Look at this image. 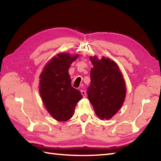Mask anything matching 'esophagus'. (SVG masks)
Masks as SVG:
<instances>
[{
    "label": "esophagus",
    "mask_w": 161,
    "mask_h": 161,
    "mask_svg": "<svg viewBox=\"0 0 161 161\" xmlns=\"http://www.w3.org/2000/svg\"><path fill=\"white\" fill-rule=\"evenodd\" d=\"M81 93L82 94L83 97H86V92L84 90H81Z\"/></svg>",
    "instance_id": "1"
}]
</instances>
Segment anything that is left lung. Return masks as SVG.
I'll list each match as a JSON object with an SVG mask.
<instances>
[{"label": "left lung", "mask_w": 161, "mask_h": 161, "mask_svg": "<svg viewBox=\"0 0 161 161\" xmlns=\"http://www.w3.org/2000/svg\"><path fill=\"white\" fill-rule=\"evenodd\" d=\"M91 84L87 89L89 102L97 116L108 120L118 112L123 105L126 94L124 76L115 62L109 58L90 57Z\"/></svg>", "instance_id": "8db88e82"}]
</instances>
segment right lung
<instances>
[{"label":"right lung","mask_w":161,"mask_h":161,"mask_svg":"<svg viewBox=\"0 0 161 161\" xmlns=\"http://www.w3.org/2000/svg\"><path fill=\"white\" fill-rule=\"evenodd\" d=\"M79 54L59 53L49 60L40 75L39 91L48 113L58 121L72 118L77 103L82 98L71 85L69 70Z\"/></svg>","instance_id":"right-lung-1"}]
</instances>
